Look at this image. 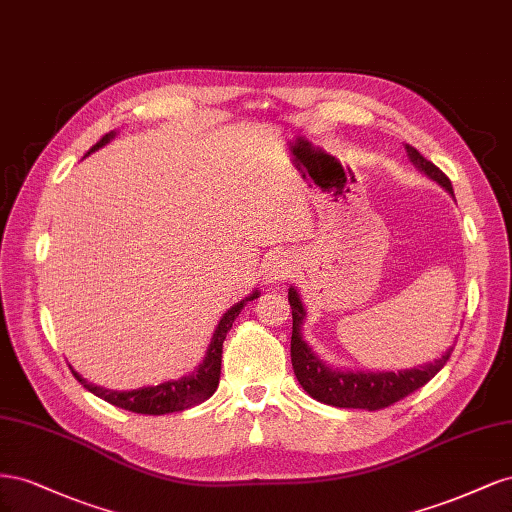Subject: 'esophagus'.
Segmentation results:
<instances>
[{"instance_id": "esophagus-1", "label": "esophagus", "mask_w": 512, "mask_h": 512, "mask_svg": "<svg viewBox=\"0 0 512 512\" xmlns=\"http://www.w3.org/2000/svg\"><path fill=\"white\" fill-rule=\"evenodd\" d=\"M291 272H294V261H291V257L274 255L266 266V279L268 283H285Z\"/></svg>"}]
</instances>
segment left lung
Returning <instances> with one entry per match:
<instances>
[{
	"instance_id": "left-lung-1",
	"label": "left lung",
	"mask_w": 512,
	"mask_h": 512,
	"mask_svg": "<svg viewBox=\"0 0 512 512\" xmlns=\"http://www.w3.org/2000/svg\"><path fill=\"white\" fill-rule=\"evenodd\" d=\"M407 156L412 163L425 171L431 180L452 195V184L448 175L435 167L431 160H427L412 145H405ZM289 306L291 317H294V328H291V364H294V373L298 377L300 386L311 394L313 399L334 405V407H354V410H384V407L401 401L407 394L416 392L425 386L429 379H433L450 358L452 347L448 352L431 364L418 369H407L399 373H352V371H332L326 367L306 345L302 339V321H304V306L294 287H289Z\"/></svg>"
}]
</instances>
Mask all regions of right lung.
Returning a JSON list of instances; mask_svg holds the SVG:
<instances>
[{
	"label": "right lung",
	"instance_id": "obj_1",
	"mask_svg": "<svg viewBox=\"0 0 512 512\" xmlns=\"http://www.w3.org/2000/svg\"><path fill=\"white\" fill-rule=\"evenodd\" d=\"M109 139H113V133H107L102 137L94 148H102ZM87 152V154H90ZM259 294L253 291L251 296L246 300L238 302L236 306H231V309L223 315L221 324L214 330V337L212 343L208 347V354L206 360L199 364V369L188 375L178 379V382H165V384H158V386H148V388H139V390H128V392H118V390H107V388H100L96 384L85 382V379L75 371L70 369L72 375H75L81 386L90 390L96 397L105 399L107 403L115 405V407H122V410L128 412H135V414H148V416H163V414H171V412H182L188 410V407L199 405L203 401H208L214 390L218 388V377H221V358H223V343L227 332L231 330L233 321L240 315V311L246 306L248 300H255Z\"/></svg>",
	"mask_w": 512,
	"mask_h": 512
}]
</instances>
